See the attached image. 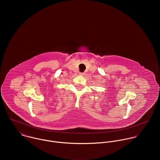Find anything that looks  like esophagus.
I'll return each mask as SVG.
<instances>
[{"label":"esophagus","mask_w":160,"mask_h":160,"mask_svg":"<svg viewBox=\"0 0 160 160\" xmlns=\"http://www.w3.org/2000/svg\"><path fill=\"white\" fill-rule=\"evenodd\" d=\"M79 74H80V75H84V74H85V73H79Z\"/></svg>","instance_id":"obj_1"}]
</instances>
